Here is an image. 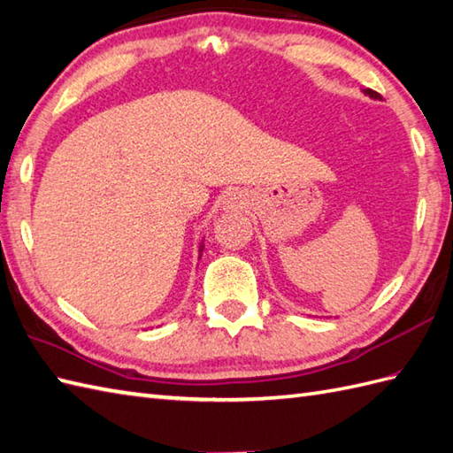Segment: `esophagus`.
<instances>
[{"label": "esophagus", "instance_id": "1", "mask_svg": "<svg viewBox=\"0 0 453 453\" xmlns=\"http://www.w3.org/2000/svg\"><path fill=\"white\" fill-rule=\"evenodd\" d=\"M233 202H234V197H230V202H228V203H233Z\"/></svg>", "mask_w": 453, "mask_h": 453}]
</instances>
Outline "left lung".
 Returning a JSON list of instances; mask_svg holds the SVG:
<instances>
[{
  "instance_id": "left-lung-1",
  "label": "left lung",
  "mask_w": 453,
  "mask_h": 453,
  "mask_svg": "<svg viewBox=\"0 0 453 453\" xmlns=\"http://www.w3.org/2000/svg\"><path fill=\"white\" fill-rule=\"evenodd\" d=\"M365 94H369V96H371V97H374V99H377V97L380 99V94H377L374 90H365Z\"/></svg>"
}]
</instances>
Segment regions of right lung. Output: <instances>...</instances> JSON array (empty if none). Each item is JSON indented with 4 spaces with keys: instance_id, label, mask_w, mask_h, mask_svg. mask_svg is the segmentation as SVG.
<instances>
[{
    "instance_id": "add662e5",
    "label": "right lung",
    "mask_w": 453,
    "mask_h": 453,
    "mask_svg": "<svg viewBox=\"0 0 453 453\" xmlns=\"http://www.w3.org/2000/svg\"><path fill=\"white\" fill-rule=\"evenodd\" d=\"M202 251H203V242L200 244V257H202Z\"/></svg>"
}]
</instances>
